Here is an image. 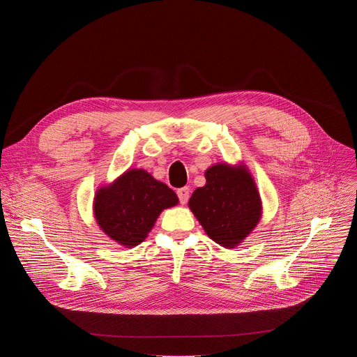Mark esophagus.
I'll return each mask as SVG.
<instances>
[{
  "mask_svg": "<svg viewBox=\"0 0 357 357\" xmlns=\"http://www.w3.org/2000/svg\"><path fill=\"white\" fill-rule=\"evenodd\" d=\"M178 197H179V202L182 203V205H186V202L189 200V195H190V189L189 186H183L181 189H178Z\"/></svg>",
  "mask_w": 357,
  "mask_h": 357,
  "instance_id": "esophagus-1",
  "label": "esophagus"
}]
</instances>
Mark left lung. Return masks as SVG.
<instances>
[{"mask_svg":"<svg viewBox=\"0 0 357 357\" xmlns=\"http://www.w3.org/2000/svg\"><path fill=\"white\" fill-rule=\"evenodd\" d=\"M205 178V186L192 193L189 209L213 241L234 248L261 219L257 185L244 164H215L206 169Z\"/></svg>","mask_w":357,"mask_h":357,"instance_id":"left-lung-1","label":"left lung"}]
</instances>
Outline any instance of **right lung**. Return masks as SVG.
<instances>
[{"mask_svg":"<svg viewBox=\"0 0 357 357\" xmlns=\"http://www.w3.org/2000/svg\"><path fill=\"white\" fill-rule=\"evenodd\" d=\"M176 193L144 169H128L94 195L98 227L127 248L145 240L164 209L178 205Z\"/></svg>","mask_w":357,"mask_h":357,"instance_id":"add662e5","label":"right lung"}]
</instances>
